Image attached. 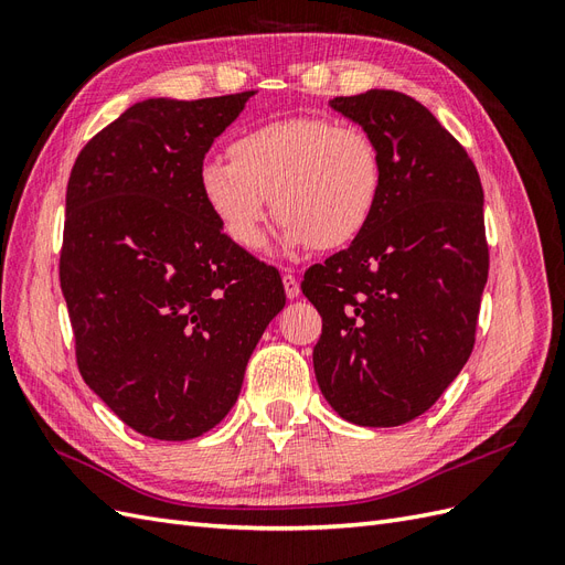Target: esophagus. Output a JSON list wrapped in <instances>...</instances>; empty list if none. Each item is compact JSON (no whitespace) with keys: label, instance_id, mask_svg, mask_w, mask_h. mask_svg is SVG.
I'll return each mask as SVG.
<instances>
[{"label":"esophagus","instance_id":"obj_1","mask_svg":"<svg viewBox=\"0 0 565 565\" xmlns=\"http://www.w3.org/2000/svg\"><path fill=\"white\" fill-rule=\"evenodd\" d=\"M282 287H285V295H287V299H297V297H299V292H301L299 280H297L295 276H289V273H285V276H282Z\"/></svg>","mask_w":565,"mask_h":565}]
</instances>
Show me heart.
I'll return each mask as SVG.
<instances>
[{"mask_svg":"<svg viewBox=\"0 0 565 565\" xmlns=\"http://www.w3.org/2000/svg\"><path fill=\"white\" fill-rule=\"evenodd\" d=\"M228 150L231 162L200 164L198 183L221 231L241 249L264 247L270 202L287 254L347 247L377 214L384 162L361 127L289 117L237 136Z\"/></svg>","mask_w":565,"mask_h":565,"instance_id":"heart-1","label":"heart"}]
</instances>
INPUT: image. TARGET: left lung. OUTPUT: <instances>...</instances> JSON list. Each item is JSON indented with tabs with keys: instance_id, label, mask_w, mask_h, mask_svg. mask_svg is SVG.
<instances>
[{
	"instance_id": "left-lung-1",
	"label": "left lung",
	"mask_w": 565,
	"mask_h": 565,
	"mask_svg": "<svg viewBox=\"0 0 565 565\" xmlns=\"http://www.w3.org/2000/svg\"><path fill=\"white\" fill-rule=\"evenodd\" d=\"M330 106L377 141L384 191L367 231L303 276L322 316L313 370L339 417L401 426L471 355L488 280L483 188L467 150L419 100L370 89Z\"/></svg>"
}]
</instances>
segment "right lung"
Segmentation results:
<instances>
[{
  "mask_svg": "<svg viewBox=\"0 0 565 565\" xmlns=\"http://www.w3.org/2000/svg\"><path fill=\"white\" fill-rule=\"evenodd\" d=\"M254 92L134 104L67 181L61 289L84 382L134 431L207 434L285 306L280 273L233 245L200 164Z\"/></svg>",
  "mask_w": 565,
  "mask_h": 565,
  "instance_id": "add662e5",
  "label": "right lung"
}]
</instances>
